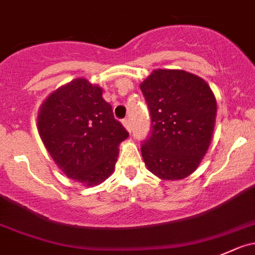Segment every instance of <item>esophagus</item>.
<instances>
[{"label": "esophagus", "instance_id": "obj_1", "mask_svg": "<svg viewBox=\"0 0 255 255\" xmlns=\"http://www.w3.org/2000/svg\"><path fill=\"white\" fill-rule=\"evenodd\" d=\"M122 123H123V126H125V128L128 130V132H130V130H132V125H130V121L128 120V118L123 120Z\"/></svg>", "mask_w": 255, "mask_h": 255}]
</instances>
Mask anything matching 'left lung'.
Returning a JSON list of instances; mask_svg holds the SVG:
<instances>
[{
  "label": "left lung",
  "instance_id": "1",
  "mask_svg": "<svg viewBox=\"0 0 255 255\" xmlns=\"http://www.w3.org/2000/svg\"><path fill=\"white\" fill-rule=\"evenodd\" d=\"M140 91L152 132L140 147L148 169L164 180L188 177L211 144L217 101L203 78L183 70H154Z\"/></svg>",
  "mask_w": 255,
  "mask_h": 255
}]
</instances>
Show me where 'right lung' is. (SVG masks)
<instances>
[{
    "label": "right lung",
    "instance_id": "1",
    "mask_svg": "<svg viewBox=\"0 0 255 255\" xmlns=\"http://www.w3.org/2000/svg\"><path fill=\"white\" fill-rule=\"evenodd\" d=\"M102 88L76 78L41 105L37 128L47 152L68 178L95 187L115 170L127 130L115 120Z\"/></svg>",
    "mask_w": 255,
    "mask_h": 255
}]
</instances>
